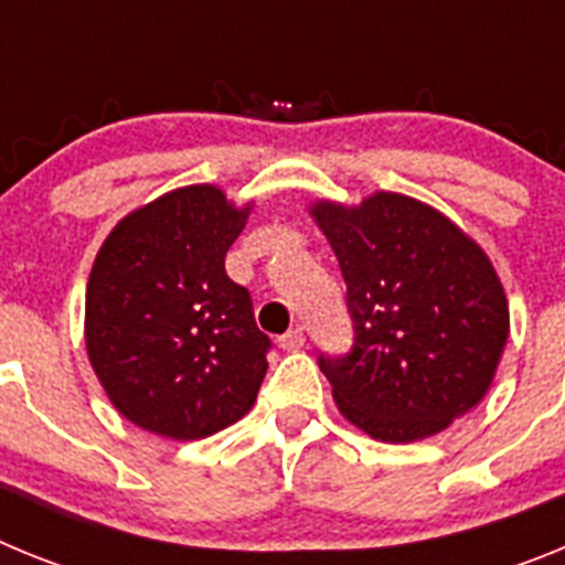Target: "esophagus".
<instances>
[{
    "mask_svg": "<svg viewBox=\"0 0 565 565\" xmlns=\"http://www.w3.org/2000/svg\"><path fill=\"white\" fill-rule=\"evenodd\" d=\"M277 342H279V348H282V351H299V348L306 344V333H302V328H291V331L282 333Z\"/></svg>",
    "mask_w": 565,
    "mask_h": 565,
    "instance_id": "obj_1",
    "label": "esophagus"
}]
</instances>
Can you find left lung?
<instances>
[{
  "label": "left lung",
  "mask_w": 565,
  "mask_h": 565,
  "mask_svg": "<svg viewBox=\"0 0 565 565\" xmlns=\"http://www.w3.org/2000/svg\"><path fill=\"white\" fill-rule=\"evenodd\" d=\"M348 286L353 344L319 353L339 411L367 436L441 433L489 391L509 308L487 254L436 209L376 192L356 209L313 206Z\"/></svg>",
  "instance_id": "obj_1"
}]
</instances>
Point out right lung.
<instances>
[{"instance_id": "obj_1", "label": "right lung", "mask_w": 565, "mask_h": 565, "mask_svg": "<svg viewBox=\"0 0 565 565\" xmlns=\"http://www.w3.org/2000/svg\"><path fill=\"white\" fill-rule=\"evenodd\" d=\"M214 186H186L124 217L87 282V353L115 411L194 441L252 411L271 339L226 274L246 226Z\"/></svg>"}]
</instances>
